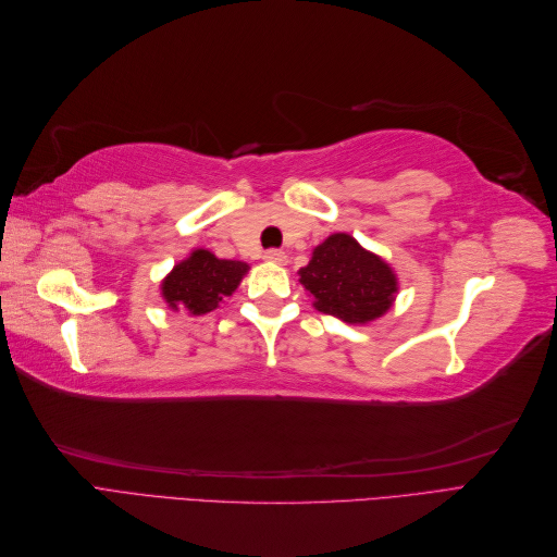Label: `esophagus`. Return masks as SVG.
I'll return each mask as SVG.
<instances>
[{
	"label": "esophagus",
	"instance_id": "34e87169",
	"mask_svg": "<svg viewBox=\"0 0 557 557\" xmlns=\"http://www.w3.org/2000/svg\"><path fill=\"white\" fill-rule=\"evenodd\" d=\"M264 260H269V262H276V264H285L288 262V256H285L283 250H278V248H269V250H264V256H262Z\"/></svg>",
	"mask_w": 557,
	"mask_h": 557
}]
</instances>
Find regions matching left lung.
<instances>
[{
	"label": "left lung",
	"mask_w": 557,
	"mask_h": 557,
	"mask_svg": "<svg viewBox=\"0 0 557 557\" xmlns=\"http://www.w3.org/2000/svg\"><path fill=\"white\" fill-rule=\"evenodd\" d=\"M299 283L315 297L318 311L346 323H367L383 315L397 290L391 267L348 234H332L320 244L311 262L299 269Z\"/></svg>",
	"instance_id": "obj_1"
}]
</instances>
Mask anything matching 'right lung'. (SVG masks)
Masks as SVG:
<instances>
[{
	"label": "right lung",
	"mask_w": 557,
	"mask_h": 557,
	"mask_svg": "<svg viewBox=\"0 0 557 557\" xmlns=\"http://www.w3.org/2000/svg\"><path fill=\"white\" fill-rule=\"evenodd\" d=\"M246 269V262L218 260L209 250H195L164 278L162 295L166 305L176 311H190L195 315L209 313L237 290Z\"/></svg>",
	"instance_id": "add662e5"
}]
</instances>
